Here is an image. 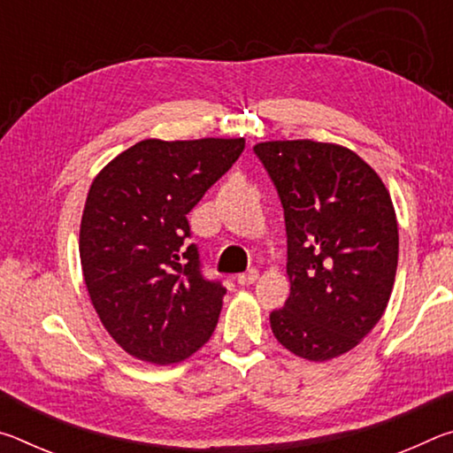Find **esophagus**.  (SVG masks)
Instances as JSON below:
<instances>
[{
	"label": "esophagus",
	"instance_id": "34e87169",
	"mask_svg": "<svg viewBox=\"0 0 453 453\" xmlns=\"http://www.w3.org/2000/svg\"><path fill=\"white\" fill-rule=\"evenodd\" d=\"M257 278H259L257 270H248L245 273L237 275V283H240V286H251V283L257 281Z\"/></svg>",
	"mask_w": 453,
	"mask_h": 453
}]
</instances>
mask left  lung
<instances>
[{"label":"left lung","instance_id":"8db88e82","mask_svg":"<svg viewBox=\"0 0 453 453\" xmlns=\"http://www.w3.org/2000/svg\"><path fill=\"white\" fill-rule=\"evenodd\" d=\"M256 156L283 205L289 297L270 313L283 348L310 362L354 349L392 296L395 210L380 175L356 151L311 140L264 142Z\"/></svg>","mask_w":453,"mask_h":453}]
</instances>
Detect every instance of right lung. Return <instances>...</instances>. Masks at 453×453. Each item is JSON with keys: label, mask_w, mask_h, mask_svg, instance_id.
Masks as SVG:
<instances>
[{"label": "right lung", "mask_w": 453, "mask_h": 453, "mask_svg": "<svg viewBox=\"0 0 453 453\" xmlns=\"http://www.w3.org/2000/svg\"><path fill=\"white\" fill-rule=\"evenodd\" d=\"M243 148V137L143 140L91 181L80 227L83 280L129 356L178 364L216 329L226 288L202 275L188 213Z\"/></svg>", "instance_id": "obj_1"}]
</instances>
